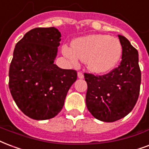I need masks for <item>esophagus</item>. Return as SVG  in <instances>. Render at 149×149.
Masks as SVG:
<instances>
[{"mask_svg":"<svg viewBox=\"0 0 149 149\" xmlns=\"http://www.w3.org/2000/svg\"><path fill=\"white\" fill-rule=\"evenodd\" d=\"M77 76H78V78H79V79H83L84 78V74L81 72H77Z\"/></svg>","mask_w":149,"mask_h":149,"instance_id":"obj_1","label":"esophagus"}]
</instances>
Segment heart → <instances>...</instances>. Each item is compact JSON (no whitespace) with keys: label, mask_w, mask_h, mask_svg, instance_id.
<instances>
[{"label":"heart","mask_w":149,"mask_h":149,"mask_svg":"<svg viewBox=\"0 0 149 149\" xmlns=\"http://www.w3.org/2000/svg\"><path fill=\"white\" fill-rule=\"evenodd\" d=\"M63 53L72 62L78 59L86 62L88 70L96 73L109 72L117 64L122 47L116 38L95 34L79 37L73 41L72 47L64 46Z\"/></svg>","instance_id":"obj_1"}]
</instances>
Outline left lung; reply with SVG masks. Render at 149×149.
Wrapping results in <instances>:
<instances>
[{
  "label": "left lung",
  "instance_id": "left-lung-1",
  "mask_svg": "<svg viewBox=\"0 0 149 149\" xmlns=\"http://www.w3.org/2000/svg\"><path fill=\"white\" fill-rule=\"evenodd\" d=\"M118 37L123 50L118 67L102 76L84 72L87 109L94 117L104 122H114L128 115L140 93L138 52L126 37Z\"/></svg>",
  "mask_w": 149,
  "mask_h": 149
}]
</instances>
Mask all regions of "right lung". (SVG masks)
Instances as JSON below:
<instances>
[{
    "instance_id": "obj_1",
    "label": "right lung",
    "mask_w": 149,
    "mask_h": 149,
    "mask_svg": "<svg viewBox=\"0 0 149 149\" xmlns=\"http://www.w3.org/2000/svg\"><path fill=\"white\" fill-rule=\"evenodd\" d=\"M61 33L54 27L35 28L15 45L9 68V89L15 102L31 119H52L62 110L77 80L74 70L54 64Z\"/></svg>"
}]
</instances>
